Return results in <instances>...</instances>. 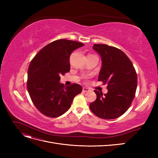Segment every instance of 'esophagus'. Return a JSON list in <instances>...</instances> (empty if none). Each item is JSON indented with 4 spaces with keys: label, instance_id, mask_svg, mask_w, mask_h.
Segmentation results:
<instances>
[{
    "label": "esophagus",
    "instance_id": "1",
    "mask_svg": "<svg viewBox=\"0 0 158 158\" xmlns=\"http://www.w3.org/2000/svg\"><path fill=\"white\" fill-rule=\"evenodd\" d=\"M82 91H83L84 92H89V88H85V87H84V88H83Z\"/></svg>",
    "mask_w": 158,
    "mask_h": 158
}]
</instances>
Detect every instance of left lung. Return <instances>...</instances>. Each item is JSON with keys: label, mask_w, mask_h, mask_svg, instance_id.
<instances>
[{"label": "left lung", "mask_w": 158, "mask_h": 158, "mask_svg": "<svg viewBox=\"0 0 158 158\" xmlns=\"http://www.w3.org/2000/svg\"><path fill=\"white\" fill-rule=\"evenodd\" d=\"M93 49L102 57L98 80L107 84L108 92L94 90L97 98L89 108L97 117L114 119L125 113L135 96L137 74L131 60L119 49L104 44H94Z\"/></svg>", "instance_id": "obj_1"}]
</instances>
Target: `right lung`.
Segmentation results:
<instances>
[{"label": "right lung", "mask_w": 158, "mask_h": 158, "mask_svg": "<svg viewBox=\"0 0 158 158\" xmlns=\"http://www.w3.org/2000/svg\"><path fill=\"white\" fill-rule=\"evenodd\" d=\"M82 43L59 40L50 43L37 52L27 71V88L35 107L49 117H57L69 109L74 98L82 87L78 84L64 86L61 75L70 69V55L84 46Z\"/></svg>", "instance_id": "1"}]
</instances>
